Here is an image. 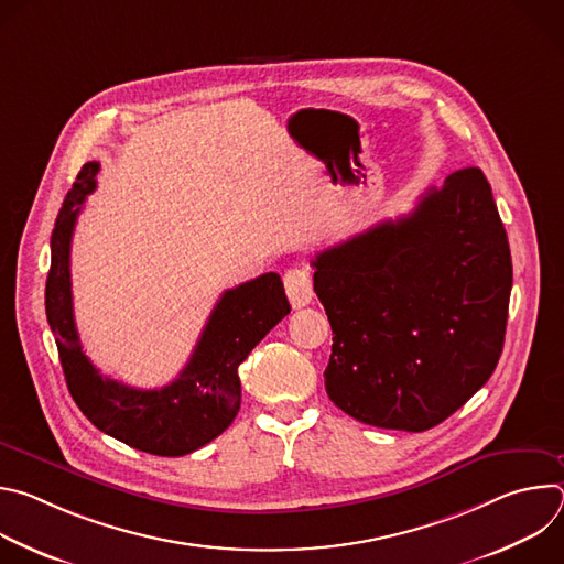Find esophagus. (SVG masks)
Wrapping results in <instances>:
<instances>
[{
	"label": "esophagus",
	"mask_w": 564,
	"mask_h": 564,
	"mask_svg": "<svg viewBox=\"0 0 564 564\" xmlns=\"http://www.w3.org/2000/svg\"><path fill=\"white\" fill-rule=\"evenodd\" d=\"M285 281V292L288 299L292 303V307H305L312 299H314V290H312V274L303 268H292L285 272L283 276Z\"/></svg>",
	"instance_id": "1"
}]
</instances>
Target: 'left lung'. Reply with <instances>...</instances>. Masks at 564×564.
Here are the masks:
<instances>
[{
    "label": "left lung",
    "instance_id": "8db88e82",
    "mask_svg": "<svg viewBox=\"0 0 564 564\" xmlns=\"http://www.w3.org/2000/svg\"><path fill=\"white\" fill-rule=\"evenodd\" d=\"M312 268L335 335L326 390L357 422L429 431L494 375L513 265L481 170L453 172L409 216L318 252Z\"/></svg>",
    "mask_w": 564,
    "mask_h": 564
}]
</instances>
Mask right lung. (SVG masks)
<instances>
[{"label":"right lung","mask_w":564,"mask_h":564,"mask_svg":"<svg viewBox=\"0 0 564 564\" xmlns=\"http://www.w3.org/2000/svg\"><path fill=\"white\" fill-rule=\"evenodd\" d=\"M100 165L87 163L66 194L51 236L46 318L77 409L102 433L151 455L181 457L216 440L240 409L238 366L290 314L276 272L225 290L178 379L140 390L105 377L83 352L73 316L70 236Z\"/></svg>","instance_id":"1"}]
</instances>
